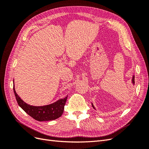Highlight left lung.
<instances>
[{
    "label": "left lung",
    "mask_w": 149,
    "mask_h": 149,
    "mask_svg": "<svg viewBox=\"0 0 149 149\" xmlns=\"http://www.w3.org/2000/svg\"><path fill=\"white\" fill-rule=\"evenodd\" d=\"M134 78H135V76H134V75H133V76H132V83L133 85H134V84H135V81H134ZM91 104H92V106H93V107L94 108V109L96 110L95 107H94V105H93V103H91Z\"/></svg>",
    "instance_id": "left-lung-1"
}]
</instances>
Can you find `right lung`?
<instances>
[{
	"instance_id": "1",
	"label": "right lung",
	"mask_w": 149,
	"mask_h": 149,
	"mask_svg": "<svg viewBox=\"0 0 149 149\" xmlns=\"http://www.w3.org/2000/svg\"><path fill=\"white\" fill-rule=\"evenodd\" d=\"M13 92H14L16 100L19 106L26 114L38 121L55 120L59 118L63 113L68 96L65 98L60 99L50 104L42 106H34L25 102L17 94L15 89L14 79H13Z\"/></svg>"
}]
</instances>
